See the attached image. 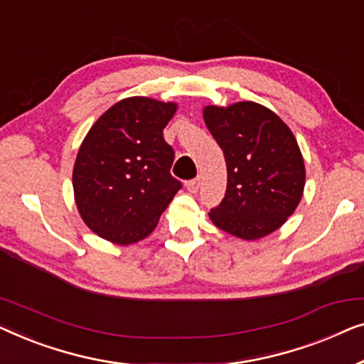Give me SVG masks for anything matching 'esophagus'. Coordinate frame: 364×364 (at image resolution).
<instances>
[{"label": "esophagus", "instance_id": "obj_1", "mask_svg": "<svg viewBox=\"0 0 364 364\" xmlns=\"http://www.w3.org/2000/svg\"><path fill=\"white\" fill-rule=\"evenodd\" d=\"M199 184H201V178H199V176L194 178V180H189V181L186 183L188 191H189V193H198Z\"/></svg>", "mask_w": 364, "mask_h": 364}]
</instances>
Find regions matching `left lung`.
<instances>
[{
    "label": "left lung",
    "instance_id": "8db88e82",
    "mask_svg": "<svg viewBox=\"0 0 364 364\" xmlns=\"http://www.w3.org/2000/svg\"><path fill=\"white\" fill-rule=\"evenodd\" d=\"M203 117L228 166L226 196L209 213L214 226L245 240L277 231L299 206L305 186L294 133L255 102L208 105Z\"/></svg>",
    "mask_w": 364,
    "mask_h": 364
}]
</instances>
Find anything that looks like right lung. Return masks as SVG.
I'll return each mask as SVG.
<instances>
[{"mask_svg":"<svg viewBox=\"0 0 364 364\" xmlns=\"http://www.w3.org/2000/svg\"><path fill=\"white\" fill-rule=\"evenodd\" d=\"M175 102L129 97L92 125L75 158L73 186L80 218L114 244H135L156 228L181 183L163 129Z\"/></svg>","mask_w":364,"mask_h":364,"instance_id":"add662e5","label":"right lung"}]
</instances>
